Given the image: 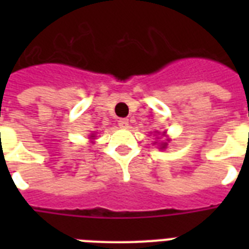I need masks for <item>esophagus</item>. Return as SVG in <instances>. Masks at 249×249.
Segmentation results:
<instances>
[{"label":"esophagus","instance_id":"obj_1","mask_svg":"<svg viewBox=\"0 0 249 249\" xmlns=\"http://www.w3.org/2000/svg\"><path fill=\"white\" fill-rule=\"evenodd\" d=\"M117 124H119V126H121V128H128L129 120L128 119H120V120L117 121Z\"/></svg>","mask_w":249,"mask_h":249}]
</instances>
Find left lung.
<instances>
[{
  "instance_id": "left-lung-1",
  "label": "left lung",
  "mask_w": 249,
  "mask_h": 249,
  "mask_svg": "<svg viewBox=\"0 0 249 249\" xmlns=\"http://www.w3.org/2000/svg\"><path fill=\"white\" fill-rule=\"evenodd\" d=\"M165 144H166V143H165ZM165 144H163V148H164V147H165Z\"/></svg>"
}]
</instances>
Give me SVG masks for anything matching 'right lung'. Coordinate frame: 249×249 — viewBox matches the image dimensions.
Segmentation results:
<instances>
[{"mask_svg":"<svg viewBox=\"0 0 249 249\" xmlns=\"http://www.w3.org/2000/svg\"><path fill=\"white\" fill-rule=\"evenodd\" d=\"M91 137H94V136H91Z\"/></svg>","mask_w":249,"mask_h":249,"instance_id":"1","label":"right lung"}]
</instances>
